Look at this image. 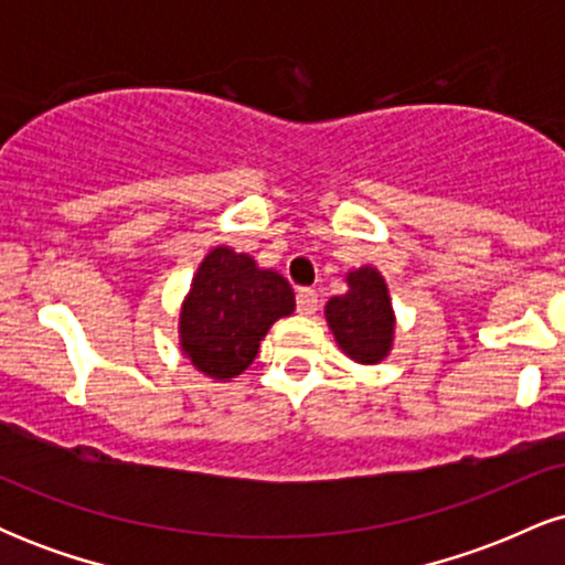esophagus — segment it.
I'll return each instance as SVG.
<instances>
[{
	"label": "esophagus",
	"mask_w": 565,
	"mask_h": 565,
	"mask_svg": "<svg viewBox=\"0 0 565 565\" xmlns=\"http://www.w3.org/2000/svg\"><path fill=\"white\" fill-rule=\"evenodd\" d=\"M297 310H300V316H316V310H319V295L313 289L297 291Z\"/></svg>",
	"instance_id": "esophagus-1"
}]
</instances>
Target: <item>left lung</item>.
I'll use <instances>...</instances> for the list:
<instances>
[{
    "label": "left lung",
    "instance_id": "1",
    "mask_svg": "<svg viewBox=\"0 0 565 565\" xmlns=\"http://www.w3.org/2000/svg\"><path fill=\"white\" fill-rule=\"evenodd\" d=\"M348 291L327 302L329 329L350 361L364 366L382 364L395 340V310L385 276L374 265L345 274Z\"/></svg>",
    "mask_w": 565,
    "mask_h": 565
}]
</instances>
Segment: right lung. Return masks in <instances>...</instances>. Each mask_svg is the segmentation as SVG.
<instances>
[{
  "label": "right lung",
  "instance_id": "add662e5",
  "mask_svg": "<svg viewBox=\"0 0 565 565\" xmlns=\"http://www.w3.org/2000/svg\"><path fill=\"white\" fill-rule=\"evenodd\" d=\"M291 313L295 291L278 270L225 244L212 246L180 305V350L201 374L228 382L257 359L268 329Z\"/></svg>",
  "mask_w": 565,
  "mask_h": 565
}]
</instances>
